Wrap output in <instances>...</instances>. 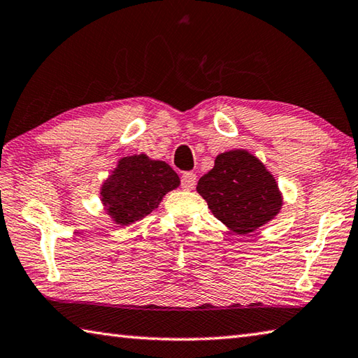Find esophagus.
<instances>
[{
	"instance_id": "obj_1",
	"label": "esophagus",
	"mask_w": 358,
	"mask_h": 358,
	"mask_svg": "<svg viewBox=\"0 0 358 358\" xmlns=\"http://www.w3.org/2000/svg\"><path fill=\"white\" fill-rule=\"evenodd\" d=\"M197 183V175L194 172H185L181 175V187L186 191L194 189V186Z\"/></svg>"
}]
</instances>
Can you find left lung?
<instances>
[{"label":"left lung","instance_id":"left-lung-1","mask_svg":"<svg viewBox=\"0 0 358 358\" xmlns=\"http://www.w3.org/2000/svg\"><path fill=\"white\" fill-rule=\"evenodd\" d=\"M197 192L214 216L238 235L255 231L282 208L275 178L245 150L217 155L214 167L199 180Z\"/></svg>","mask_w":358,"mask_h":358}]
</instances>
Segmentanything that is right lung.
<instances>
[{
  "label": "right lung",
  "instance_id": "add662e5",
  "mask_svg": "<svg viewBox=\"0 0 358 358\" xmlns=\"http://www.w3.org/2000/svg\"><path fill=\"white\" fill-rule=\"evenodd\" d=\"M178 185L177 172L164 161L133 155L122 158L103 183L101 200L115 224L128 225L150 214Z\"/></svg>",
  "mask_w": 358,
  "mask_h": 358
}]
</instances>
